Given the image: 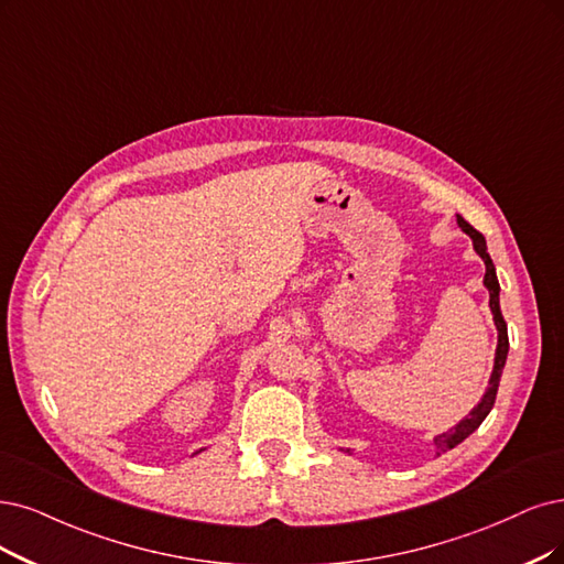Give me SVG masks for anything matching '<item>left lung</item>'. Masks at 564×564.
I'll return each mask as SVG.
<instances>
[{
    "label": "left lung",
    "mask_w": 564,
    "mask_h": 564,
    "mask_svg": "<svg viewBox=\"0 0 564 564\" xmlns=\"http://www.w3.org/2000/svg\"><path fill=\"white\" fill-rule=\"evenodd\" d=\"M457 225H460L463 232L471 239L474 243V250L478 253V258L484 260L486 264V276H484V285L488 288V295H490V311H492V321H495V327H497V348H495V362H492V373L488 379V388L484 392L481 402H478L465 419L453 425L451 430L436 434L432 444L436 448V455H442L451 448H455L457 444H463L467 436L471 432L478 430V425H481L486 421V415L490 413L492 404H495V398H497V388H499V379H502V371H505V365H507V356H509V335H507V323H505V316H502V308H499V281H497V271H495V264L488 256V246H486V237L481 232H476V229L463 218L457 216ZM344 451V448H339ZM350 453V451H346Z\"/></svg>",
    "instance_id": "1"
}]
</instances>
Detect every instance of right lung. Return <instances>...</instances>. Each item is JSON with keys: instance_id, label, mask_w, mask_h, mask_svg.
Listing matches in <instances>:
<instances>
[{"instance_id": "1", "label": "right lung", "mask_w": 564, "mask_h": 564, "mask_svg": "<svg viewBox=\"0 0 564 564\" xmlns=\"http://www.w3.org/2000/svg\"><path fill=\"white\" fill-rule=\"evenodd\" d=\"M202 451H204V448H199V451H197V453H202Z\"/></svg>"}]
</instances>
